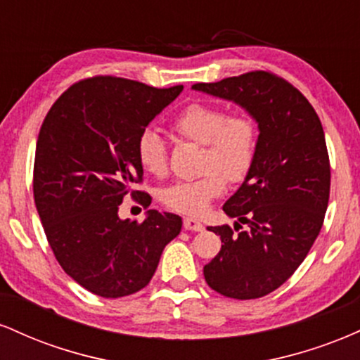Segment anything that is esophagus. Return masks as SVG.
Segmentation results:
<instances>
[{"mask_svg": "<svg viewBox=\"0 0 360 360\" xmlns=\"http://www.w3.org/2000/svg\"><path fill=\"white\" fill-rule=\"evenodd\" d=\"M184 229L186 230H193V232H201L203 230V223L196 218H184Z\"/></svg>", "mask_w": 360, "mask_h": 360, "instance_id": "esophagus-1", "label": "esophagus"}]
</instances>
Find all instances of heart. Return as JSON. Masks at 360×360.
<instances>
[{"label": "heart", "mask_w": 360, "mask_h": 360, "mask_svg": "<svg viewBox=\"0 0 360 360\" xmlns=\"http://www.w3.org/2000/svg\"><path fill=\"white\" fill-rule=\"evenodd\" d=\"M172 131L179 139L203 146L200 166L203 174L160 191V201L174 212L201 214L223 193L225 179L242 183L254 166L257 134L247 115H229L221 106L193 103L172 120ZM137 157L148 174H167L166 142L154 128H146L139 135Z\"/></svg>", "instance_id": "1"}]
</instances>
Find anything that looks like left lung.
<instances>
[{
    "label": "left lung",
    "instance_id": "obj_1",
    "mask_svg": "<svg viewBox=\"0 0 360 360\" xmlns=\"http://www.w3.org/2000/svg\"><path fill=\"white\" fill-rule=\"evenodd\" d=\"M193 89L235 103L257 123L254 166L223 205L249 229L208 226L220 235L221 250L203 274L226 298H262L291 278L323 225L330 196L323 127L307 98L271 72L198 82Z\"/></svg>",
    "mask_w": 360,
    "mask_h": 360
}]
</instances>
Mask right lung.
<instances>
[{
	"label": "right lung",
	"mask_w": 360,
	"mask_h": 360,
	"mask_svg": "<svg viewBox=\"0 0 360 360\" xmlns=\"http://www.w3.org/2000/svg\"><path fill=\"white\" fill-rule=\"evenodd\" d=\"M183 86L157 89L100 76L72 84L52 105L37 140L34 198L62 269L101 298H123L150 283L164 247L181 232L174 213L148 210L122 220L118 208L143 167L137 139Z\"/></svg>",
	"instance_id": "right-lung-1"
}]
</instances>
